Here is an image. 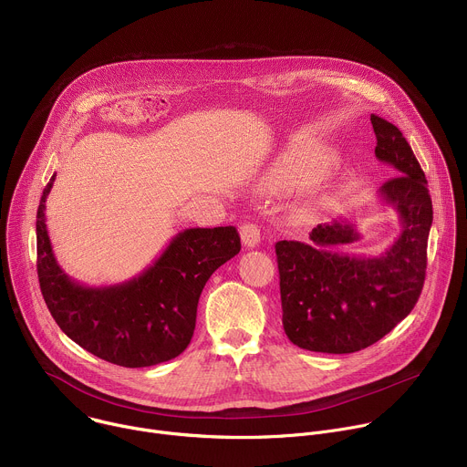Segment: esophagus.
<instances>
[{"label": "esophagus", "instance_id": "34e87169", "mask_svg": "<svg viewBox=\"0 0 467 467\" xmlns=\"http://www.w3.org/2000/svg\"><path fill=\"white\" fill-rule=\"evenodd\" d=\"M239 234H241V243L246 246V248H254L259 244L261 241V234H259V226L257 224H252V223H246L239 228Z\"/></svg>", "mask_w": 467, "mask_h": 467}]
</instances>
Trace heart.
<instances>
[{
    "instance_id": "obj_1",
    "label": "heart",
    "mask_w": 467,
    "mask_h": 467,
    "mask_svg": "<svg viewBox=\"0 0 467 467\" xmlns=\"http://www.w3.org/2000/svg\"><path fill=\"white\" fill-rule=\"evenodd\" d=\"M306 188L293 204V217L307 223L317 219L335 193V171L317 150H285L277 154L259 178L263 193L279 195Z\"/></svg>"
}]
</instances>
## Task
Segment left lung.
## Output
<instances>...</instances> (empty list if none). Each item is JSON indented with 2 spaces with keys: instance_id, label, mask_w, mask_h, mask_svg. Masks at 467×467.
<instances>
[{
  "instance_id": "1",
  "label": "left lung",
  "mask_w": 467,
  "mask_h": 467,
  "mask_svg": "<svg viewBox=\"0 0 467 467\" xmlns=\"http://www.w3.org/2000/svg\"><path fill=\"white\" fill-rule=\"evenodd\" d=\"M369 121L376 158L398 174L378 195L398 213L401 234L371 257L338 252L360 239L348 219L318 224L309 243H275L284 329L302 349L353 353L376 344L414 309L423 289L432 224L427 178L396 125L374 114Z\"/></svg>"
}]
</instances>
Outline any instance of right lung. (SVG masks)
I'll use <instances>...</instances> for the list:
<instances>
[{
  "label": "right lung",
  "mask_w": 467,
  "mask_h": 467,
  "mask_svg": "<svg viewBox=\"0 0 467 467\" xmlns=\"http://www.w3.org/2000/svg\"><path fill=\"white\" fill-rule=\"evenodd\" d=\"M36 213V270L46 306L58 327L80 348L125 368L178 357L192 342L197 306L210 275L239 254L234 226L188 228L140 275L109 287H86L57 263L46 226V199Z\"/></svg>",
  "instance_id": "add662e5"
}]
</instances>
